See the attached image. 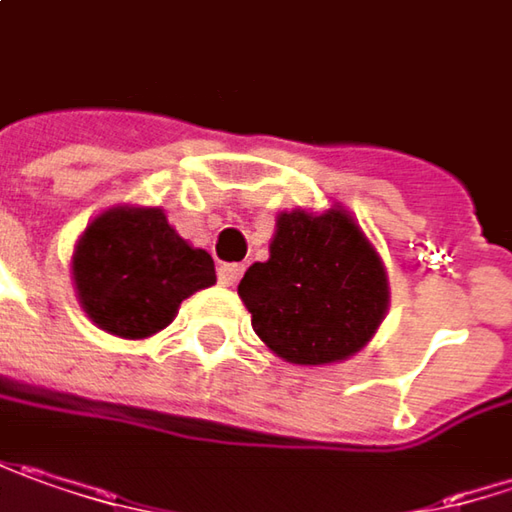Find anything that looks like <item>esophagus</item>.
<instances>
[{
	"instance_id": "34e87169",
	"label": "esophagus",
	"mask_w": 512,
	"mask_h": 512,
	"mask_svg": "<svg viewBox=\"0 0 512 512\" xmlns=\"http://www.w3.org/2000/svg\"><path fill=\"white\" fill-rule=\"evenodd\" d=\"M242 273H244V265L227 262V265H221V268H218V282H221V285H227V288H233V285L242 279Z\"/></svg>"
}]
</instances>
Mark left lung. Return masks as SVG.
Masks as SVG:
<instances>
[{
    "label": "left lung",
    "instance_id": "obj_1",
    "mask_svg": "<svg viewBox=\"0 0 512 512\" xmlns=\"http://www.w3.org/2000/svg\"><path fill=\"white\" fill-rule=\"evenodd\" d=\"M239 296L253 331L288 363L322 366L369 343L386 314V270L345 210L282 213L268 262L250 265Z\"/></svg>",
    "mask_w": 512,
    "mask_h": 512
}]
</instances>
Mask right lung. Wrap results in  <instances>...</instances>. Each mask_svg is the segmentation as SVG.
Wrapping results in <instances>:
<instances>
[{"label":"right lung","instance_id":"obj_1","mask_svg":"<svg viewBox=\"0 0 512 512\" xmlns=\"http://www.w3.org/2000/svg\"><path fill=\"white\" fill-rule=\"evenodd\" d=\"M213 282V256L184 242L158 207L103 213L74 250V285L86 314L129 340L167 328L178 305Z\"/></svg>","mask_w":512,"mask_h":512}]
</instances>
